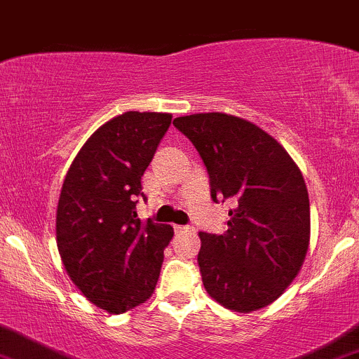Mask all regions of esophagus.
Segmentation results:
<instances>
[{"mask_svg":"<svg viewBox=\"0 0 359 359\" xmlns=\"http://www.w3.org/2000/svg\"><path fill=\"white\" fill-rule=\"evenodd\" d=\"M175 230L178 231V233H187V231H194V226H184V224H178V226H175Z\"/></svg>","mask_w":359,"mask_h":359,"instance_id":"esophagus-1","label":"esophagus"}]
</instances>
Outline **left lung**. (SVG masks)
<instances>
[{
	"mask_svg": "<svg viewBox=\"0 0 359 359\" xmlns=\"http://www.w3.org/2000/svg\"><path fill=\"white\" fill-rule=\"evenodd\" d=\"M201 155L216 204L233 201L226 233L201 231L207 294L224 308H266L297 276L309 245L301 171L275 138L240 117L210 112L172 121Z\"/></svg>",
	"mask_w": 359,
	"mask_h": 359,
	"instance_id": "1",
	"label": "left lung"
}]
</instances>
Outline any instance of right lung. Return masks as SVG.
<instances>
[{
	"mask_svg": "<svg viewBox=\"0 0 359 359\" xmlns=\"http://www.w3.org/2000/svg\"><path fill=\"white\" fill-rule=\"evenodd\" d=\"M171 114L126 112L90 136L70 164L57 207V245L88 301L121 315L154 294L175 230L136 214L142 176Z\"/></svg>",
	"mask_w": 359,
	"mask_h": 359,
	"instance_id": "obj_1",
	"label": "right lung"
}]
</instances>
